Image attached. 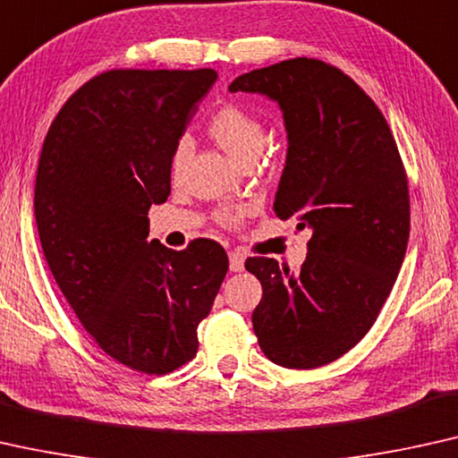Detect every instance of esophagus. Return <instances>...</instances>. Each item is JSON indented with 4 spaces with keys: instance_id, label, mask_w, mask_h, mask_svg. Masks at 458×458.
<instances>
[{
    "instance_id": "esophagus-1",
    "label": "esophagus",
    "mask_w": 458,
    "mask_h": 458,
    "mask_svg": "<svg viewBox=\"0 0 458 458\" xmlns=\"http://www.w3.org/2000/svg\"><path fill=\"white\" fill-rule=\"evenodd\" d=\"M228 261H230V272H242L244 269V255L238 253V250H232V253L228 255Z\"/></svg>"
}]
</instances>
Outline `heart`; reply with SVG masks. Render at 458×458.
Listing matches in <instances>:
<instances>
[{"mask_svg":"<svg viewBox=\"0 0 458 458\" xmlns=\"http://www.w3.org/2000/svg\"><path fill=\"white\" fill-rule=\"evenodd\" d=\"M208 134L230 159H234L238 165L255 162V159L259 157L263 145H266V128H263L261 120L238 106H224L217 109L208 122ZM189 157L191 140H178L170 159L172 178H178L180 174H182ZM242 216V208H230L222 211L220 220L224 224H236Z\"/></svg>","mask_w":458,"mask_h":458,"instance_id":"b5f03b06","label":"heart"}]
</instances>
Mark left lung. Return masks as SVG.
Returning a JSON list of instances; mask_svg holds the SVG:
<instances>
[{
  "label": "left lung",
  "mask_w": 458,
  "mask_h": 458,
  "mask_svg": "<svg viewBox=\"0 0 458 458\" xmlns=\"http://www.w3.org/2000/svg\"><path fill=\"white\" fill-rule=\"evenodd\" d=\"M230 93L278 103L288 149L274 211L311 230L299 272L250 257L263 296L253 330L272 363L313 369L369 332L409 242V189L390 126L363 89L309 57L241 74Z\"/></svg>",
  "instance_id": "left-lung-1"
}]
</instances>
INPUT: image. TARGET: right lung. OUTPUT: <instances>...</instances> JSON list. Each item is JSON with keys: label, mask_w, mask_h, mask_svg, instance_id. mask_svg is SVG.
Returning a JSON list of instances; mask_svg holds the SVG:
<instances>
[{"label": "right lung", "mask_w": 458, "mask_h": 458, "mask_svg": "<svg viewBox=\"0 0 458 458\" xmlns=\"http://www.w3.org/2000/svg\"><path fill=\"white\" fill-rule=\"evenodd\" d=\"M216 81L208 68L103 72L64 103L38 157L35 217L57 286L109 357L149 376L197 355L228 272L208 238L184 250L147 238L174 147Z\"/></svg>", "instance_id": "1"}]
</instances>
